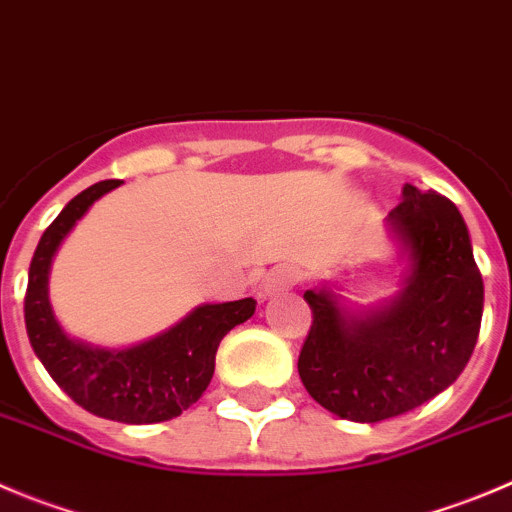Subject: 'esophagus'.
<instances>
[{"label": "esophagus", "instance_id": "obj_1", "mask_svg": "<svg viewBox=\"0 0 512 512\" xmlns=\"http://www.w3.org/2000/svg\"><path fill=\"white\" fill-rule=\"evenodd\" d=\"M301 281V271L296 266H276L266 281L261 284V296H271V294H279V291L291 289Z\"/></svg>", "mask_w": 512, "mask_h": 512}]
</instances>
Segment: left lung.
<instances>
[{
	"mask_svg": "<svg viewBox=\"0 0 512 512\" xmlns=\"http://www.w3.org/2000/svg\"><path fill=\"white\" fill-rule=\"evenodd\" d=\"M387 226L410 256L387 306L354 316L329 289L304 291L314 321L299 377L342 420L382 422L425 405L460 377L480 334L483 276L455 203L407 183Z\"/></svg>",
	"mask_w": 512,
	"mask_h": 512,
	"instance_id": "left-lung-1",
	"label": "left lung"
}]
</instances>
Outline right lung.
Returning <instances> with one entry per match:
<instances>
[{"instance_id": "obj_1", "label": "right lung", "mask_w": 512, "mask_h": 512, "mask_svg": "<svg viewBox=\"0 0 512 512\" xmlns=\"http://www.w3.org/2000/svg\"><path fill=\"white\" fill-rule=\"evenodd\" d=\"M120 183L100 180L82 191L42 233L29 264L24 324L34 354L77 405L105 420L153 425L201 399L216 369L218 344L233 326L251 319L256 301L203 304L168 332L130 349H97L65 334L50 306V264L87 208Z\"/></svg>"}]
</instances>
